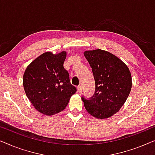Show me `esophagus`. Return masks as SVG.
Instances as JSON below:
<instances>
[{"mask_svg":"<svg viewBox=\"0 0 155 155\" xmlns=\"http://www.w3.org/2000/svg\"><path fill=\"white\" fill-rule=\"evenodd\" d=\"M77 89H78V92H82V86H81V85L78 86V87H77Z\"/></svg>","mask_w":155,"mask_h":155,"instance_id":"34e87169","label":"esophagus"}]
</instances>
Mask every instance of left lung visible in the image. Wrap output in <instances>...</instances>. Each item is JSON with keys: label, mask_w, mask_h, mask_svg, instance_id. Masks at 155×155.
<instances>
[{"label": "left lung", "mask_w": 155, "mask_h": 155, "mask_svg": "<svg viewBox=\"0 0 155 155\" xmlns=\"http://www.w3.org/2000/svg\"><path fill=\"white\" fill-rule=\"evenodd\" d=\"M84 55L92 68L95 81L92 98L82 97L84 107L95 118L111 117L119 111L130 94V72L126 63L107 51H86Z\"/></svg>", "instance_id": "obj_1"}]
</instances>
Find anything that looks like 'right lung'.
<instances>
[{"label": "right lung", "instance_id": "add662e5", "mask_svg": "<svg viewBox=\"0 0 155 155\" xmlns=\"http://www.w3.org/2000/svg\"><path fill=\"white\" fill-rule=\"evenodd\" d=\"M66 55L65 51L44 53L27 67L23 75L27 98L38 111L46 116L63 111L77 91L63 67Z\"/></svg>", "mask_w": 155, "mask_h": 155}]
</instances>
